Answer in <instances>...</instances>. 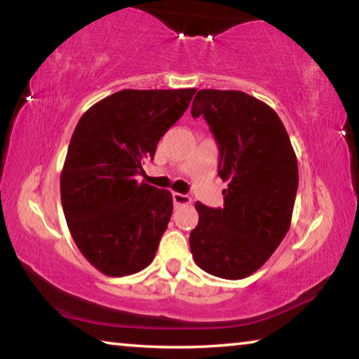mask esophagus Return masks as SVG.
<instances>
[{
  "label": "esophagus",
  "instance_id": "34e87169",
  "mask_svg": "<svg viewBox=\"0 0 359 359\" xmlns=\"http://www.w3.org/2000/svg\"><path fill=\"white\" fill-rule=\"evenodd\" d=\"M172 201L175 205H184V204H190L191 198L188 194H182V193H172Z\"/></svg>",
  "mask_w": 359,
  "mask_h": 359
}]
</instances>
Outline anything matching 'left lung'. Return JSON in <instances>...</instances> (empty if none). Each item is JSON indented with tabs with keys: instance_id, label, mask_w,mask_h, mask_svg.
Segmentation results:
<instances>
[{
	"instance_id": "obj_1",
	"label": "left lung",
	"mask_w": 359,
	"mask_h": 359,
	"mask_svg": "<svg viewBox=\"0 0 359 359\" xmlns=\"http://www.w3.org/2000/svg\"><path fill=\"white\" fill-rule=\"evenodd\" d=\"M191 115L208 121L220 154L218 175L228 182L223 208L194 204V263L239 280L258 271L288 233L299 182L294 150L274 109L244 92L199 90Z\"/></svg>"
}]
</instances>
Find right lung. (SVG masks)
<instances>
[{
  "instance_id": "1",
  "label": "right lung",
  "mask_w": 359,
  "mask_h": 359,
  "mask_svg": "<svg viewBox=\"0 0 359 359\" xmlns=\"http://www.w3.org/2000/svg\"><path fill=\"white\" fill-rule=\"evenodd\" d=\"M194 93L121 90L79 120L60 179L62 205L77 248L102 274H136L154 259L171 220L172 194L139 184L136 175Z\"/></svg>"
}]
</instances>
